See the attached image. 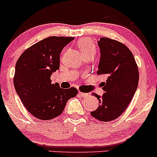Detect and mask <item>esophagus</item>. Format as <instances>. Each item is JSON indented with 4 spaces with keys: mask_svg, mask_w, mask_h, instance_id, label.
I'll return each instance as SVG.
<instances>
[{
    "mask_svg": "<svg viewBox=\"0 0 157 157\" xmlns=\"http://www.w3.org/2000/svg\"><path fill=\"white\" fill-rule=\"evenodd\" d=\"M79 94H80V95L81 96V97H83V98L87 97V96L89 95V94H88L87 93H84V92H79Z\"/></svg>",
    "mask_w": 157,
    "mask_h": 157,
    "instance_id": "34e87169",
    "label": "esophagus"
}]
</instances>
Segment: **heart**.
<instances>
[{"label":"heart","mask_w":157,"mask_h":157,"mask_svg":"<svg viewBox=\"0 0 157 157\" xmlns=\"http://www.w3.org/2000/svg\"><path fill=\"white\" fill-rule=\"evenodd\" d=\"M78 48L82 56L95 53V45L89 38H82L78 42Z\"/></svg>","instance_id":"obj_1"}]
</instances>
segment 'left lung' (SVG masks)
I'll return each instance as SVG.
<instances>
[{
    "mask_svg": "<svg viewBox=\"0 0 157 157\" xmlns=\"http://www.w3.org/2000/svg\"><path fill=\"white\" fill-rule=\"evenodd\" d=\"M101 52L98 75L107 77L102 97L92 93L99 106L91 115L101 121L116 119L127 109L139 83V70L131 51L123 43L109 38L98 42Z\"/></svg>",
    "mask_w": 157,
    "mask_h": 157,
    "instance_id": "left-lung-1",
    "label": "left lung"
}]
</instances>
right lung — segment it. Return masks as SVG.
Listing matches in <instances>:
<instances>
[{
    "label": "right lung",
    "mask_w": 157,
    "mask_h": 157,
    "mask_svg": "<svg viewBox=\"0 0 157 157\" xmlns=\"http://www.w3.org/2000/svg\"><path fill=\"white\" fill-rule=\"evenodd\" d=\"M74 37L50 36L24 51L15 65L14 86L27 111L40 120H51L63 112L67 101L75 97V87L62 89L51 83L59 70L60 53Z\"/></svg>",
    "instance_id": "obj_1"
}]
</instances>
